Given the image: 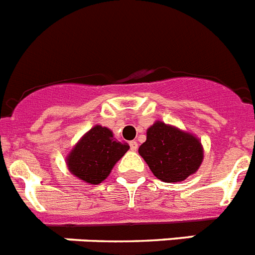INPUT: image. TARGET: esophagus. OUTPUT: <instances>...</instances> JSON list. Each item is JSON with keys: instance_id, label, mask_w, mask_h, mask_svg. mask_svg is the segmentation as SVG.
I'll list each match as a JSON object with an SVG mask.
<instances>
[{"instance_id": "1", "label": "esophagus", "mask_w": 255, "mask_h": 255, "mask_svg": "<svg viewBox=\"0 0 255 255\" xmlns=\"http://www.w3.org/2000/svg\"><path fill=\"white\" fill-rule=\"evenodd\" d=\"M137 147H138V145H137L136 141H130V142H129V149L132 150V151H136Z\"/></svg>"}]
</instances>
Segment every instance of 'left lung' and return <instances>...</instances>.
Segmentation results:
<instances>
[{
	"mask_svg": "<svg viewBox=\"0 0 255 255\" xmlns=\"http://www.w3.org/2000/svg\"><path fill=\"white\" fill-rule=\"evenodd\" d=\"M138 152L155 177L164 182H180L195 173L203 161L200 141L178 128L156 122L147 129Z\"/></svg>",
	"mask_w": 255,
	"mask_h": 255,
	"instance_id": "left-lung-1",
	"label": "left lung"
}]
</instances>
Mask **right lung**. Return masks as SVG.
<instances>
[{
  "instance_id": "1",
  "label": "right lung",
  "mask_w": 255,
  "mask_h": 255,
  "mask_svg": "<svg viewBox=\"0 0 255 255\" xmlns=\"http://www.w3.org/2000/svg\"><path fill=\"white\" fill-rule=\"evenodd\" d=\"M129 149L113 137L112 130L101 126L91 128L68 156V167L85 182L97 185L109 176L113 167Z\"/></svg>"
}]
</instances>
